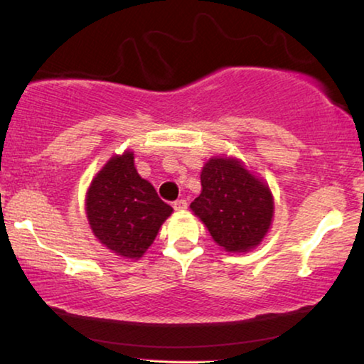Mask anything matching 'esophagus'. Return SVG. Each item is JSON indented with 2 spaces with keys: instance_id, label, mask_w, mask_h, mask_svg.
<instances>
[{
  "instance_id": "esophagus-1",
  "label": "esophagus",
  "mask_w": 364,
  "mask_h": 364,
  "mask_svg": "<svg viewBox=\"0 0 364 364\" xmlns=\"http://www.w3.org/2000/svg\"><path fill=\"white\" fill-rule=\"evenodd\" d=\"M173 209H175L176 213H183V210L188 209V203L184 199H178L173 203Z\"/></svg>"
}]
</instances>
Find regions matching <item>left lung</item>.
Returning <instances> with one entry per match:
<instances>
[{
    "instance_id": "8db88e82",
    "label": "left lung",
    "mask_w": 364,
    "mask_h": 364,
    "mask_svg": "<svg viewBox=\"0 0 364 364\" xmlns=\"http://www.w3.org/2000/svg\"><path fill=\"white\" fill-rule=\"evenodd\" d=\"M200 194L191 210L217 245L229 253L257 248L271 229L274 199L268 183L235 156H213L200 171Z\"/></svg>"
}]
</instances>
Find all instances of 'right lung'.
<instances>
[{
    "instance_id": "add662e5",
    "label": "right lung",
    "mask_w": 364,
    "mask_h": 364,
    "mask_svg": "<svg viewBox=\"0 0 364 364\" xmlns=\"http://www.w3.org/2000/svg\"><path fill=\"white\" fill-rule=\"evenodd\" d=\"M85 210L101 245L127 259L144 257L173 213L135 170L132 150L112 155L96 173L86 191Z\"/></svg>"
}]
</instances>
